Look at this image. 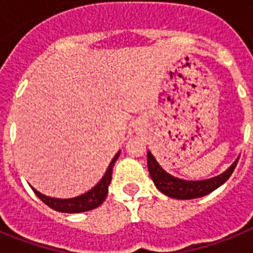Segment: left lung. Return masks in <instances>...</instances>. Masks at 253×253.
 <instances>
[{
  "mask_svg": "<svg viewBox=\"0 0 253 253\" xmlns=\"http://www.w3.org/2000/svg\"><path fill=\"white\" fill-rule=\"evenodd\" d=\"M239 162V158L232 163L231 167L224 170L222 174L212 178L201 181H186L177 178L167 173L162 167L159 166L154 155L150 151L147 152V164H148V172L151 174V178L155 182V186L166 196L176 200H193V198H200L204 197L216 188H219L220 185H223L226 181L230 178V176L234 172L236 164Z\"/></svg>",
  "mask_w": 253,
  "mask_h": 253,
  "instance_id": "1",
  "label": "left lung"
}]
</instances>
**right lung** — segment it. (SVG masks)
<instances>
[{"mask_svg": "<svg viewBox=\"0 0 253 253\" xmlns=\"http://www.w3.org/2000/svg\"><path fill=\"white\" fill-rule=\"evenodd\" d=\"M119 154L115 155L113 160H111L110 166L107 167L106 172L103 174L98 184L95 185L94 188H91L89 192L85 194H81L75 198H68V200H60V198H52V197H47L44 194H42L37 190V189L31 188L34 193L44 202L47 206H49L53 210L61 212H83L89 211L93 209L98 208L99 205L102 204L109 192V185L111 182V174H113V167H114L117 159L119 158Z\"/></svg>", "mask_w": 253, "mask_h": 253, "instance_id": "right-lung-1", "label": "right lung"}]
</instances>
